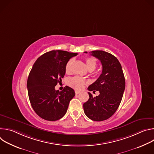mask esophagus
<instances>
[{
  "mask_svg": "<svg viewBox=\"0 0 154 154\" xmlns=\"http://www.w3.org/2000/svg\"><path fill=\"white\" fill-rule=\"evenodd\" d=\"M75 94H79V93H80V91L75 90Z\"/></svg>",
  "mask_w": 154,
  "mask_h": 154,
  "instance_id": "1",
  "label": "esophagus"
}]
</instances>
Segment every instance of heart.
Listing matches in <instances>:
<instances>
[{
	"label": "heart",
	"mask_w": 154,
	"mask_h": 154,
	"mask_svg": "<svg viewBox=\"0 0 154 154\" xmlns=\"http://www.w3.org/2000/svg\"><path fill=\"white\" fill-rule=\"evenodd\" d=\"M85 62L88 68V69L90 71H93L96 68L97 61L93 57L87 58L85 60ZM74 63V58H71L68 61V62L65 65L66 73L69 74L72 72V68H73ZM68 85L72 88H73L77 90H80L83 88V86L87 83V81L80 77L75 76L74 77L69 78L68 79Z\"/></svg>",
	"instance_id": "obj_1"
}]
</instances>
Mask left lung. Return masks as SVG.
Returning a JSON list of instances; mask_svg holds the SVG:
<instances>
[{"label":"left lung","instance_id":"1","mask_svg":"<svg viewBox=\"0 0 154 154\" xmlns=\"http://www.w3.org/2000/svg\"><path fill=\"white\" fill-rule=\"evenodd\" d=\"M91 55L100 61L102 72L88 90L93 92L99 91L100 94L93 97L88 93L90 97L83 103V109L88 118L102 121L110 118L117 110L122 98L125 82L122 66L116 57L103 51H92Z\"/></svg>","mask_w":154,"mask_h":154}]
</instances>
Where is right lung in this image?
I'll return each mask as SVG.
<instances>
[{"label":"right lung","instance_id":"right-lung-1","mask_svg":"<svg viewBox=\"0 0 154 154\" xmlns=\"http://www.w3.org/2000/svg\"><path fill=\"white\" fill-rule=\"evenodd\" d=\"M77 53L52 51L39 57L29 75L27 87L31 105L41 118L50 121L58 120L67 112L75 92L66 86L63 91L55 86L65 75V65Z\"/></svg>","mask_w":154,"mask_h":154}]
</instances>
